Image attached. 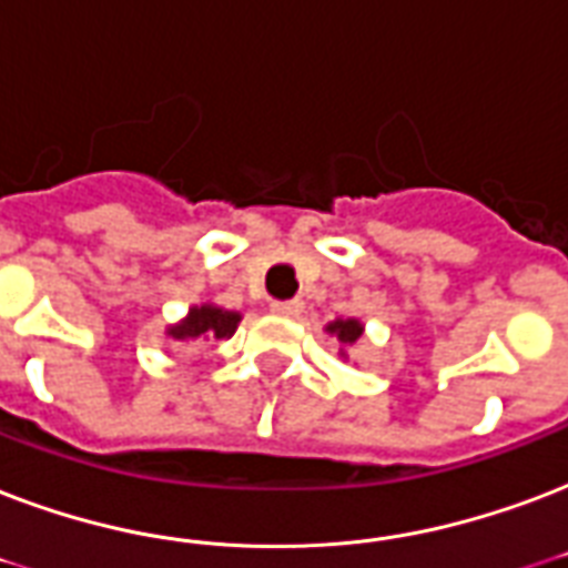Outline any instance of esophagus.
Instances as JSON below:
<instances>
[{"instance_id":"34e87169","label":"esophagus","mask_w":568,"mask_h":568,"mask_svg":"<svg viewBox=\"0 0 568 568\" xmlns=\"http://www.w3.org/2000/svg\"><path fill=\"white\" fill-rule=\"evenodd\" d=\"M271 310H274L276 315H297L303 310L301 301H274L271 303Z\"/></svg>"}]
</instances>
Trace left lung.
<instances>
[{"mask_svg": "<svg viewBox=\"0 0 568 568\" xmlns=\"http://www.w3.org/2000/svg\"><path fill=\"white\" fill-rule=\"evenodd\" d=\"M327 331L336 333V339H339V342H348V345H352V342L361 339L363 327L357 322H352V318H348V322H333Z\"/></svg>", "mask_w": 568, "mask_h": 568, "instance_id": "obj_1", "label": "left lung"}]
</instances>
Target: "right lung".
I'll return each instance as SVG.
<instances>
[{"label": "right lung", "instance_id": "1", "mask_svg": "<svg viewBox=\"0 0 568 568\" xmlns=\"http://www.w3.org/2000/svg\"><path fill=\"white\" fill-rule=\"evenodd\" d=\"M241 322V315L237 313H226V310H216V306H193L190 315L179 327H169V336L172 339H199V336H216V339H226L232 336Z\"/></svg>", "mask_w": 568, "mask_h": 568}]
</instances>
